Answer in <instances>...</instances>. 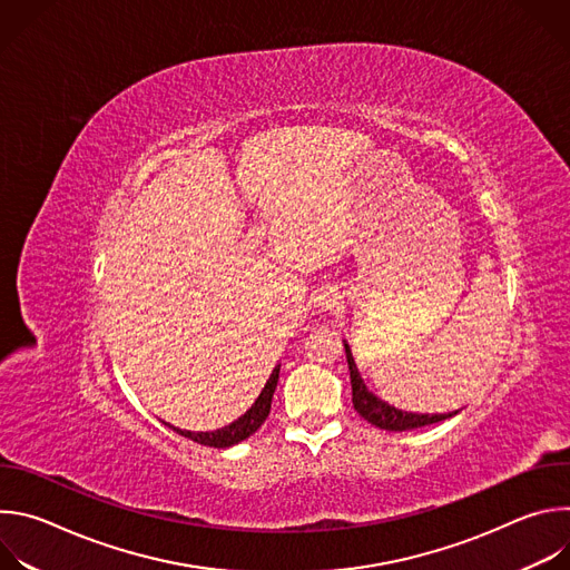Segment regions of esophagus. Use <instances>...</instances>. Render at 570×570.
<instances>
[{"label": "esophagus", "mask_w": 570, "mask_h": 570, "mask_svg": "<svg viewBox=\"0 0 570 570\" xmlns=\"http://www.w3.org/2000/svg\"><path fill=\"white\" fill-rule=\"evenodd\" d=\"M338 304H341V295H338L336 288H320L317 295L313 297V306H315L317 311H322V313L336 311Z\"/></svg>", "instance_id": "34e87169"}]
</instances>
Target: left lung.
Returning <instances> with one entry per match:
<instances>
[{
	"instance_id": "left-lung-1",
	"label": "left lung",
	"mask_w": 570,
	"mask_h": 570,
	"mask_svg": "<svg viewBox=\"0 0 570 570\" xmlns=\"http://www.w3.org/2000/svg\"><path fill=\"white\" fill-rule=\"evenodd\" d=\"M345 354H347L350 379H352L354 409L370 424H374V426H379L383 431H411V429H422V426H429V424H438V422H444V420L458 415V411L449 413V415H417V413H405V411L394 409V405H387L376 394H372L367 390V385L363 383V379L358 374V367L354 363L352 350H350L347 343H345Z\"/></svg>"
}]
</instances>
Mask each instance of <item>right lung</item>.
Listing matches in <instances>:
<instances>
[{"label": "right lung", "mask_w": 570, "mask_h": 570, "mask_svg": "<svg viewBox=\"0 0 570 570\" xmlns=\"http://www.w3.org/2000/svg\"><path fill=\"white\" fill-rule=\"evenodd\" d=\"M279 381V365L273 370L271 379L266 381L262 394L257 396V401L250 405V411H246V415H240L236 422L218 429V431H209V433H191V431H180L176 426H171L176 433H180L183 438H189L203 446H214V449H227L234 446L238 442H243L246 438H250L268 417L271 413V403H273V394Z\"/></svg>", "instance_id": "right-lung-1"}]
</instances>
